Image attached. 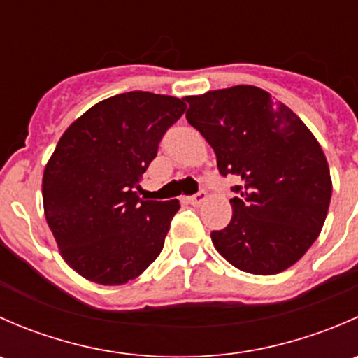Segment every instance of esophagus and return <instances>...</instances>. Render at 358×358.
Segmentation results:
<instances>
[{
    "label": "esophagus",
    "mask_w": 358,
    "mask_h": 358,
    "mask_svg": "<svg viewBox=\"0 0 358 358\" xmlns=\"http://www.w3.org/2000/svg\"><path fill=\"white\" fill-rule=\"evenodd\" d=\"M187 201H189V204H192V206H201L202 202L208 201V192H204V190H201V192L196 194V196L187 197Z\"/></svg>",
    "instance_id": "esophagus-1"
}]
</instances>
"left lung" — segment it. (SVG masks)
<instances>
[{"label":"left lung","mask_w":358,"mask_h":358,"mask_svg":"<svg viewBox=\"0 0 358 358\" xmlns=\"http://www.w3.org/2000/svg\"><path fill=\"white\" fill-rule=\"evenodd\" d=\"M187 121L208 140L223 176L241 180L232 220L211 232L216 251L243 272L275 275L315 243L333 182L322 147L305 122L251 85L185 96Z\"/></svg>","instance_id":"left-lung-1"}]
</instances>
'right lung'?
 <instances>
[{"mask_svg": "<svg viewBox=\"0 0 358 358\" xmlns=\"http://www.w3.org/2000/svg\"><path fill=\"white\" fill-rule=\"evenodd\" d=\"M187 106L128 92L95 103L64 131L43 173V208L64 262L102 286L142 275L164 246L178 199L143 201L140 182Z\"/></svg>", "mask_w": 358, "mask_h": 358, "instance_id": "obj_1", "label": "right lung"}]
</instances>
